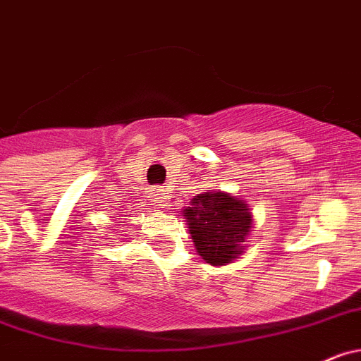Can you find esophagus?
I'll use <instances>...</instances> for the list:
<instances>
[{
  "instance_id": "1",
  "label": "esophagus",
  "mask_w": 361,
  "mask_h": 361,
  "mask_svg": "<svg viewBox=\"0 0 361 361\" xmlns=\"http://www.w3.org/2000/svg\"><path fill=\"white\" fill-rule=\"evenodd\" d=\"M150 200L154 202V204H166L168 202V193L166 190H163V188H154L152 191H150Z\"/></svg>"
}]
</instances>
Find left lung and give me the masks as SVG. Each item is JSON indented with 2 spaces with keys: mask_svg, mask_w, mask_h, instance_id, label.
<instances>
[{
  "mask_svg": "<svg viewBox=\"0 0 361 361\" xmlns=\"http://www.w3.org/2000/svg\"><path fill=\"white\" fill-rule=\"evenodd\" d=\"M180 212L198 255L207 264L226 266L245 253L253 228V214L245 200L207 190L191 198L190 207Z\"/></svg>",
  "mask_w": 361,
  "mask_h": 361,
  "instance_id": "8db88e82",
  "label": "left lung"
}]
</instances>
